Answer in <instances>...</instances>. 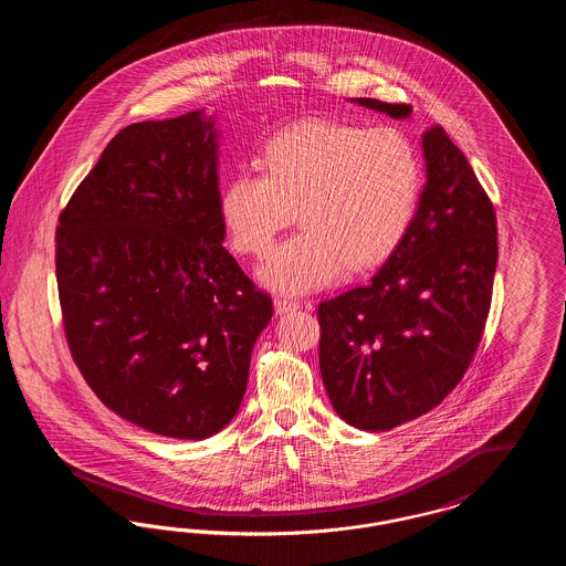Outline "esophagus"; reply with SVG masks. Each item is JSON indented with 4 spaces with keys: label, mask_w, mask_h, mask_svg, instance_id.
I'll return each instance as SVG.
<instances>
[{
    "label": "esophagus",
    "mask_w": 566,
    "mask_h": 566,
    "mask_svg": "<svg viewBox=\"0 0 566 566\" xmlns=\"http://www.w3.org/2000/svg\"><path fill=\"white\" fill-rule=\"evenodd\" d=\"M273 305H275V314H289V312H293L298 307V301H293V298H286V296H275L273 298Z\"/></svg>",
    "instance_id": "34e87169"
}]
</instances>
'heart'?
Instances as JSON below:
<instances>
[{
	"label": "heart",
	"instance_id": "heart-1",
	"mask_svg": "<svg viewBox=\"0 0 566 566\" xmlns=\"http://www.w3.org/2000/svg\"><path fill=\"white\" fill-rule=\"evenodd\" d=\"M263 163L265 174L227 182L220 220L238 252L261 256L296 210L303 229L259 268L261 282L284 295L381 263L403 240L422 190L420 153L397 127L303 120L271 137Z\"/></svg>",
	"mask_w": 566,
	"mask_h": 566
}]
</instances>
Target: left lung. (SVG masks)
Wrapping results in <instances>:
<instances>
[{"mask_svg":"<svg viewBox=\"0 0 566 566\" xmlns=\"http://www.w3.org/2000/svg\"><path fill=\"white\" fill-rule=\"evenodd\" d=\"M407 118L411 106L356 97ZM427 185L403 240L376 275L318 305L321 374L339 413L388 431L441 403L480 346L499 259L496 216L457 144L422 134Z\"/></svg>","mask_w":566,"mask_h":566,"instance_id":"left-lung-1","label":"left lung"}]
</instances>
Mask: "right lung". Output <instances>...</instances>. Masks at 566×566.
<instances>
[{
	"instance_id": "add662e5",
	"label": "right lung",
	"mask_w": 566,
	"mask_h": 566,
	"mask_svg": "<svg viewBox=\"0 0 566 566\" xmlns=\"http://www.w3.org/2000/svg\"><path fill=\"white\" fill-rule=\"evenodd\" d=\"M214 114L112 137L56 227L65 337L114 413L176 439L222 431L242 405L273 305L227 252Z\"/></svg>"
}]
</instances>
